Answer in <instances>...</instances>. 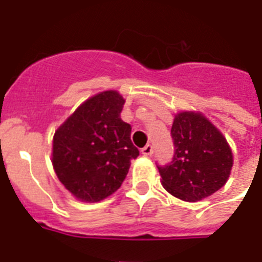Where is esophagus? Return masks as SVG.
Segmentation results:
<instances>
[{"label":"esophagus","mask_w":262,"mask_h":262,"mask_svg":"<svg viewBox=\"0 0 262 262\" xmlns=\"http://www.w3.org/2000/svg\"><path fill=\"white\" fill-rule=\"evenodd\" d=\"M142 154L144 155V156H149V155L154 154V147H152L151 144H147L145 147L142 148Z\"/></svg>","instance_id":"1"}]
</instances>
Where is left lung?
Masks as SVG:
<instances>
[{"label": "left lung", "instance_id": "8db88e82", "mask_svg": "<svg viewBox=\"0 0 262 262\" xmlns=\"http://www.w3.org/2000/svg\"><path fill=\"white\" fill-rule=\"evenodd\" d=\"M174 156L159 166L161 184L178 200L196 202L226 185L233 155L223 134L200 111H181L172 124Z\"/></svg>", "mask_w": 262, "mask_h": 262}]
</instances>
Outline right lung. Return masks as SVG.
<instances>
[{
	"label": "right lung",
	"mask_w": 262,
	"mask_h": 262,
	"mask_svg": "<svg viewBox=\"0 0 262 262\" xmlns=\"http://www.w3.org/2000/svg\"><path fill=\"white\" fill-rule=\"evenodd\" d=\"M124 98L106 90L88 98L55 131L52 165L59 181L82 202H99L118 190L139 156L131 126L120 119Z\"/></svg>",
	"instance_id": "right-lung-1"
}]
</instances>
